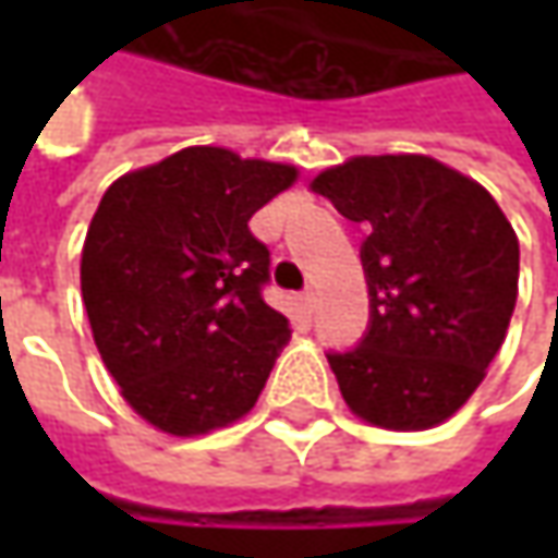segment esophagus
Returning <instances> with one entry per match:
<instances>
[{"mask_svg":"<svg viewBox=\"0 0 558 558\" xmlns=\"http://www.w3.org/2000/svg\"><path fill=\"white\" fill-rule=\"evenodd\" d=\"M301 311H304V313L316 311V291H313V289L301 291Z\"/></svg>","mask_w":558,"mask_h":558,"instance_id":"1","label":"esophagus"}]
</instances>
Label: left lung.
Wrapping results in <instances>:
<instances>
[{
    "mask_svg": "<svg viewBox=\"0 0 558 558\" xmlns=\"http://www.w3.org/2000/svg\"><path fill=\"white\" fill-rule=\"evenodd\" d=\"M351 223L369 326L329 351L356 416L418 432L450 418L482 385L519 294V239L482 185L425 155L354 158L313 180Z\"/></svg>",
    "mask_w": 558,
    "mask_h": 558,
    "instance_id": "obj_1",
    "label": "left lung"
}]
</instances>
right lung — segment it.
I'll use <instances>...</instances> for the list:
<instances>
[{
	"instance_id": "right-lung-1",
	"label": "right lung",
	"mask_w": 558,
	"mask_h": 558,
	"mask_svg": "<svg viewBox=\"0 0 558 558\" xmlns=\"http://www.w3.org/2000/svg\"><path fill=\"white\" fill-rule=\"evenodd\" d=\"M294 177L289 163L198 145L101 195L83 304L108 373L155 428L204 435L257 403L291 326L264 301L269 247L247 220Z\"/></svg>"
}]
</instances>
